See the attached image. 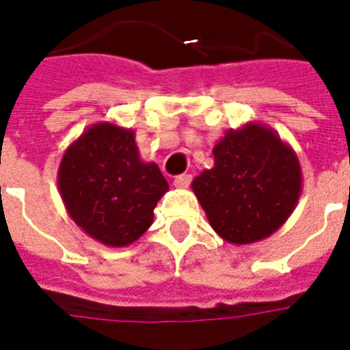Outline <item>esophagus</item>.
Listing matches in <instances>:
<instances>
[{
  "label": "esophagus",
  "instance_id": "1",
  "mask_svg": "<svg viewBox=\"0 0 350 350\" xmlns=\"http://www.w3.org/2000/svg\"><path fill=\"white\" fill-rule=\"evenodd\" d=\"M191 183V174H180L174 178L176 187H187Z\"/></svg>",
  "mask_w": 350,
  "mask_h": 350
}]
</instances>
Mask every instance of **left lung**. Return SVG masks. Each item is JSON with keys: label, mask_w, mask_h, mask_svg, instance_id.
Segmentation results:
<instances>
[{"label": "left lung", "mask_w": 350, "mask_h": 350, "mask_svg": "<svg viewBox=\"0 0 350 350\" xmlns=\"http://www.w3.org/2000/svg\"><path fill=\"white\" fill-rule=\"evenodd\" d=\"M191 187L213 230L225 242L247 245L291 217L301 193V167L275 131L250 122L225 133L213 146V167Z\"/></svg>", "instance_id": "1"}]
</instances>
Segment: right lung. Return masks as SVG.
I'll list each match as a JSON object with an SVG mask.
<instances>
[{
  "instance_id": "1",
  "label": "right lung",
  "mask_w": 350,
  "mask_h": 350,
  "mask_svg": "<svg viewBox=\"0 0 350 350\" xmlns=\"http://www.w3.org/2000/svg\"><path fill=\"white\" fill-rule=\"evenodd\" d=\"M57 187L67 213L90 238L125 247L150 228L168 183L155 163L140 159L135 131L99 122L67 146Z\"/></svg>"
}]
</instances>
